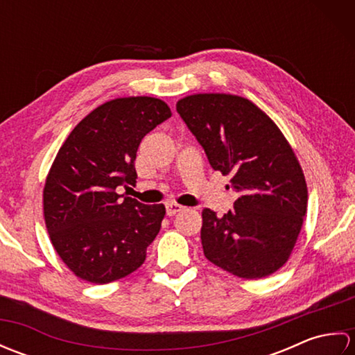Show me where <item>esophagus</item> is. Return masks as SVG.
<instances>
[{"label":"esophagus","instance_id":"34e87169","mask_svg":"<svg viewBox=\"0 0 355 355\" xmlns=\"http://www.w3.org/2000/svg\"><path fill=\"white\" fill-rule=\"evenodd\" d=\"M184 207L177 205V202H169V205H166V214H168L169 216H173L177 215L178 212H182Z\"/></svg>","mask_w":355,"mask_h":355}]
</instances>
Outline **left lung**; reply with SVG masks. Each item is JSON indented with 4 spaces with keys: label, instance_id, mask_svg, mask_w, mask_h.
Returning <instances> with one entry per match:
<instances>
[{
    "label": "left lung",
    "instance_id": "obj_1",
    "mask_svg": "<svg viewBox=\"0 0 355 355\" xmlns=\"http://www.w3.org/2000/svg\"><path fill=\"white\" fill-rule=\"evenodd\" d=\"M177 111L238 198L223 216L202 210L206 258L243 279L270 276L288 261L308 205L304 171L282 131L245 97L186 96Z\"/></svg>",
    "mask_w": 355,
    "mask_h": 355
}]
</instances>
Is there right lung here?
<instances>
[{
	"instance_id": "add662e5",
	"label": "right lung",
	"mask_w": 355,
	"mask_h": 355,
	"mask_svg": "<svg viewBox=\"0 0 355 355\" xmlns=\"http://www.w3.org/2000/svg\"><path fill=\"white\" fill-rule=\"evenodd\" d=\"M172 116L155 97L102 103L70 132L45 180L42 202L50 241L78 277L108 284L137 270L160 232L163 205L119 195L135 183L141 139Z\"/></svg>"
}]
</instances>
